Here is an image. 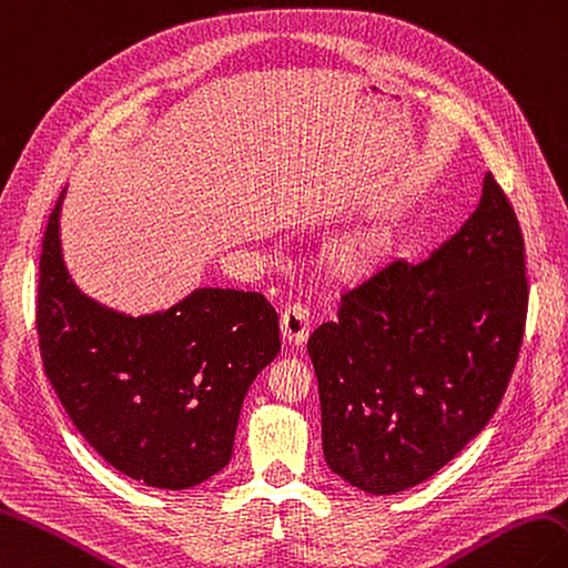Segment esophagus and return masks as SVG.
<instances>
[{"mask_svg":"<svg viewBox=\"0 0 568 568\" xmlns=\"http://www.w3.org/2000/svg\"><path fill=\"white\" fill-rule=\"evenodd\" d=\"M282 335L288 345H304L311 333V313L306 306L292 304L282 313Z\"/></svg>","mask_w":568,"mask_h":568,"instance_id":"obj_1","label":"esophagus"}]
</instances>
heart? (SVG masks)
I'll return each mask as SVG.
<instances>
[{
    "label": "heart",
    "instance_id": "obj_1",
    "mask_svg": "<svg viewBox=\"0 0 568 568\" xmlns=\"http://www.w3.org/2000/svg\"><path fill=\"white\" fill-rule=\"evenodd\" d=\"M386 255V241L374 231L339 235L321 252V267L335 282H357L379 267Z\"/></svg>",
    "mask_w": 568,
    "mask_h": 568
}]
</instances>
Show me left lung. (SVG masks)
<instances>
[{"mask_svg":"<svg viewBox=\"0 0 568 568\" xmlns=\"http://www.w3.org/2000/svg\"><path fill=\"white\" fill-rule=\"evenodd\" d=\"M525 241L490 172L462 229L423 262L394 260L343 294L308 339L323 455L347 484L390 496L484 430L520 355Z\"/></svg>","mask_w":568,"mask_h":568,"instance_id":"1","label":"left lung"}]
</instances>
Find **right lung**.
<instances>
[{
    "label": "right lung",
    "mask_w": 568,
    "mask_h": 568,
    "mask_svg": "<svg viewBox=\"0 0 568 568\" xmlns=\"http://www.w3.org/2000/svg\"><path fill=\"white\" fill-rule=\"evenodd\" d=\"M60 199L38 264L36 331L48 382L80 435L113 469L155 488H189L233 455L243 398L282 349L267 298L199 288L155 316L94 304L68 280Z\"/></svg>",
    "instance_id": "1"
}]
</instances>
